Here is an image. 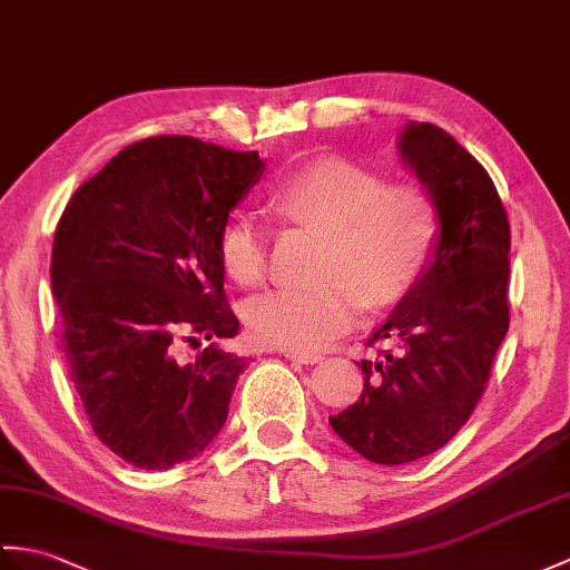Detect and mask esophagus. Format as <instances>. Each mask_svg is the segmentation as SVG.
Listing matches in <instances>:
<instances>
[{
  "mask_svg": "<svg viewBox=\"0 0 570 570\" xmlns=\"http://www.w3.org/2000/svg\"><path fill=\"white\" fill-rule=\"evenodd\" d=\"M286 360L298 362V364H317L323 360V354H313V352H296V350H286L284 352Z\"/></svg>",
  "mask_w": 570,
  "mask_h": 570,
  "instance_id": "34e87169",
  "label": "esophagus"
}]
</instances>
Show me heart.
I'll list each match as a JSON object with an SVG mask.
<instances>
[{
	"mask_svg": "<svg viewBox=\"0 0 570 570\" xmlns=\"http://www.w3.org/2000/svg\"><path fill=\"white\" fill-rule=\"evenodd\" d=\"M276 216L325 233L315 274L321 282L286 286L249 301L245 325L267 347L313 352L352 327L362 301L381 308L417 282L440 235V210L415 181H389L350 160H321L269 194ZM225 274L259 286L269 272V233L255 216H237L218 240Z\"/></svg>",
	"mask_w": 570,
	"mask_h": 570,
	"instance_id": "1",
	"label": "heart"
}]
</instances>
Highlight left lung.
I'll return each instance as SVG.
<instances>
[{"instance_id":"8db88e82","label":"left lung","mask_w":570,"mask_h":570,"mask_svg":"<svg viewBox=\"0 0 570 570\" xmlns=\"http://www.w3.org/2000/svg\"><path fill=\"white\" fill-rule=\"evenodd\" d=\"M399 148L436 210L432 262L362 360L360 401L330 417L354 452L401 466L442 449L466 425L510 325V223L491 175L434 124H407Z\"/></svg>"}]
</instances>
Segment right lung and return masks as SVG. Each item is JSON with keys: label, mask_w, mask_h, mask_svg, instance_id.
<instances>
[{"label": "right lung", "mask_w": 570, "mask_h": 570, "mask_svg": "<svg viewBox=\"0 0 570 570\" xmlns=\"http://www.w3.org/2000/svg\"><path fill=\"white\" fill-rule=\"evenodd\" d=\"M257 153L189 136L128 145L75 191L52 243L60 347L99 440L138 469L198 456L228 417L245 356L220 233L259 179ZM210 338L191 361L178 342Z\"/></svg>", "instance_id": "right-lung-1"}]
</instances>
